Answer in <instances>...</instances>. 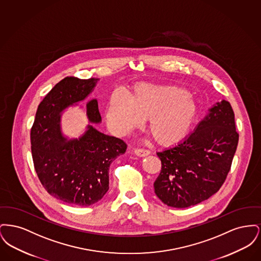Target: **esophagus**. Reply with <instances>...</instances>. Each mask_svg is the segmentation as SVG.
<instances>
[{"instance_id": "esophagus-1", "label": "esophagus", "mask_w": 261, "mask_h": 261, "mask_svg": "<svg viewBox=\"0 0 261 261\" xmlns=\"http://www.w3.org/2000/svg\"><path fill=\"white\" fill-rule=\"evenodd\" d=\"M149 153H150V152H149V150H148V149H135V154H136V155H138V156H140V158H145V156L149 155Z\"/></svg>"}]
</instances>
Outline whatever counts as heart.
I'll use <instances>...</instances> for the list:
<instances>
[{"label":"heart","instance_id":"b5f03b06","mask_svg":"<svg viewBox=\"0 0 261 261\" xmlns=\"http://www.w3.org/2000/svg\"><path fill=\"white\" fill-rule=\"evenodd\" d=\"M198 115V105L183 88L141 84L125 99L113 94L107 119L115 135H124L147 120L148 131L162 147H172L189 135Z\"/></svg>","mask_w":261,"mask_h":261}]
</instances>
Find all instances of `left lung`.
Segmentation results:
<instances>
[{"mask_svg": "<svg viewBox=\"0 0 261 261\" xmlns=\"http://www.w3.org/2000/svg\"><path fill=\"white\" fill-rule=\"evenodd\" d=\"M238 142L235 114L230 102L222 99L183 142L156 153L162 170L153 183L155 195L176 208L211 198L223 185Z\"/></svg>", "mask_w": 261, "mask_h": 261, "instance_id": "1", "label": "left lung"}]
</instances>
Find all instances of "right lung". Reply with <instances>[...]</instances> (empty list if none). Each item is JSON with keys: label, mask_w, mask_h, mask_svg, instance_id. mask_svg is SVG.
I'll return each instance as SVG.
<instances>
[{"label": "right lung", "mask_w": 261, "mask_h": 261, "mask_svg": "<svg viewBox=\"0 0 261 261\" xmlns=\"http://www.w3.org/2000/svg\"><path fill=\"white\" fill-rule=\"evenodd\" d=\"M98 81L63 78L40 102L31 128V151L40 182L50 196L78 206L102 199L110 188V165L127 149L121 139L91 124L78 139L62 135V112L86 99ZM86 111L90 123H100L97 99L88 101Z\"/></svg>", "instance_id": "right-lung-1"}]
</instances>
